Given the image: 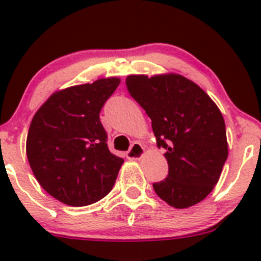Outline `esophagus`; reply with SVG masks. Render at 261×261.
I'll return each instance as SVG.
<instances>
[{"label":"esophagus","mask_w":261,"mask_h":261,"mask_svg":"<svg viewBox=\"0 0 261 261\" xmlns=\"http://www.w3.org/2000/svg\"><path fill=\"white\" fill-rule=\"evenodd\" d=\"M144 154H145V149H144L143 145L139 143H134L133 146L127 151V154H126V156L131 160H139L143 158Z\"/></svg>","instance_id":"1"}]
</instances>
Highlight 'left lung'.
<instances>
[{
    "label": "left lung",
    "instance_id": "obj_1",
    "mask_svg": "<svg viewBox=\"0 0 261 261\" xmlns=\"http://www.w3.org/2000/svg\"><path fill=\"white\" fill-rule=\"evenodd\" d=\"M126 86L151 120L158 147L167 150L168 177L152 184L155 193L174 208L203 201L228 155L218 107L201 87L175 73L128 75Z\"/></svg>",
    "mask_w": 261,
    "mask_h": 261
}]
</instances>
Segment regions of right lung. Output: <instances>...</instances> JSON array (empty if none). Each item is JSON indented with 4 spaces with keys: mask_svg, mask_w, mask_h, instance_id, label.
<instances>
[{
    "mask_svg": "<svg viewBox=\"0 0 261 261\" xmlns=\"http://www.w3.org/2000/svg\"><path fill=\"white\" fill-rule=\"evenodd\" d=\"M120 78L62 89L36 111L26 139V155L36 180L62 203L83 207L110 193L123 159L107 146L99 121L105 102Z\"/></svg>",
    "mask_w": 261,
    "mask_h": 261,
    "instance_id": "obj_1",
    "label": "right lung"
}]
</instances>
